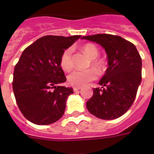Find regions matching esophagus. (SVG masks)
<instances>
[{
    "instance_id": "34e87169",
    "label": "esophagus",
    "mask_w": 154,
    "mask_h": 154,
    "mask_svg": "<svg viewBox=\"0 0 154 154\" xmlns=\"http://www.w3.org/2000/svg\"><path fill=\"white\" fill-rule=\"evenodd\" d=\"M81 88H82L81 86H74V87H73V91H74V92L77 91V90L81 89Z\"/></svg>"
}]
</instances>
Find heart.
Returning a JSON list of instances; mask_svg holds the SVG:
<instances>
[{"label": "heart", "instance_id": "obj_1", "mask_svg": "<svg viewBox=\"0 0 154 154\" xmlns=\"http://www.w3.org/2000/svg\"><path fill=\"white\" fill-rule=\"evenodd\" d=\"M82 50L91 60V65L97 69H101L104 65V61L97 57L98 49L91 43H87L82 46ZM72 49L68 48L63 52L60 58V66L65 71H69L73 66L72 63ZM97 77V72L94 69H88L85 70H73L68 76V81L74 86H82L93 82Z\"/></svg>", "mask_w": 154, "mask_h": 154}]
</instances>
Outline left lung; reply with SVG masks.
Here are the masks:
<instances>
[{
  "mask_svg": "<svg viewBox=\"0 0 154 154\" xmlns=\"http://www.w3.org/2000/svg\"><path fill=\"white\" fill-rule=\"evenodd\" d=\"M82 38L101 45L109 65L98 83L101 88L93 89L87 109L101 119H116L129 109L136 98L141 82V56L133 43L117 35L101 33Z\"/></svg>",
  "mask_w": 154,
  "mask_h": 154,
  "instance_id": "8db88e82",
  "label": "left lung"
}]
</instances>
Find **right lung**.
<instances>
[{
	"label": "right lung",
	"mask_w": 154,
	"mask_h": 154,
	"mask_svg": "<svg viewBox=\"0 0 154 154\" xmlns=\"http://www.w3.org/2000/svg\"><path fill=\"white\" fill-rule=\"evenodd\" d=\"M81 36H44L23 51L13 72V89L24 117L33 124H52L62 117L72 88L66 81L60 58Z\"/></svg>",
	"instance_id": "obj_1"
}]
</instances>
